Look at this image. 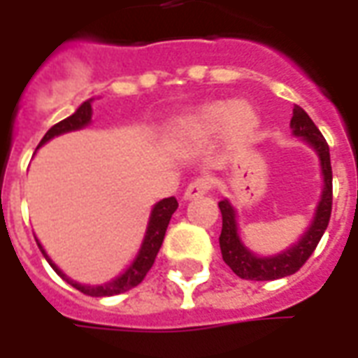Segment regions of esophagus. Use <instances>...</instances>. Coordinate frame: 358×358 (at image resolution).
I'll list each match as a JSON object with an SVG mask.
<instances>
[{
    "mask_svg": "<svg viewBox=\"0 0 358 358\" xmlns=\"http://www.w3.org/2000/svg\"><path fill=\"white\" fill-rule=\"evenodd\" d=\"M213 187V180L209 176H197L189 184H187L186 192H184V197L186 199H192V197H197V195H205Z\"/></svg>",
    "mask_w": 358,
    "mask_h": 358,
    "instance_id": "obj_1",
    "label": "esophagus"
}]
</instances>
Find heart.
<instances>
[{
  "mask_svg": "<svg viewBox=\"0 0 358 358\" xmlns=\"http://www.w3.org/2000/svg\"><path fill=\"white\" fill-rule=\"evenodd\" d=\"M230 122L236 134H248L255 126V113L245 105L217 101L205 105L187 118L184 126L195 132H215Z\"/></svg>",
  "mask_w": 358,
  "mask_h": 358,
  "instance_id": "obj_1",
  "label": "heart"
}]
</instances>
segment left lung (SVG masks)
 <instances>
[{
	"instance_id": "1",
	"label": "left lung",
	"mask_w": 358,
	"mask_h": 358,
	"mask_svg": "<svg viewBox=\"0 0 358 358\" xmlns=\"http://www.w3.org/2000/svg\"><path fill=\"white\" fill-rule=\"evenodd\" d=\"M292 128L293 134L303 138V140H307L320 157L324 174L322 199L318 203L313 224L307 230V234L301 238L299 243L276 257H255L251 251L243 248V243L238 238V228H236V210L232 209V205L226 199L218 203L220 213H222V232H220V238H218L222 259L243 280L263 282V280H278V278L295 274L303 264L307 263L308 257L315 253L316 245H318V241H320L326 228H328V222H330L331 199H334V194H331L330 148H328V143L324 140L320 130L316 128L315 122L310 120V117L301 109L299 105L293 107Z\"/></svg>"
}]
</instances>
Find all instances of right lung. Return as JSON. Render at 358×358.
<instances>
[{
	"label": "right lung",
	"mask_w": 358,
	"mask_h": 358,
	"mask_svg": "<svg viewBox=\"0 0 358 358\" xmlns=\"http://www.w3.org/2000/svg\"><path fill=\"white\" fill-rule=\"evenodd\" d=\"M90 120H92V103L84 101L76 109L74 115H71L65 120H61L55 126H51L50 130L45 132V136L40 141V145L45 143L51 138H55L59 134H65L71 132V130H78V128H84V126L88 124ZM178 209V201L174 199V197H166L163 201H159L151 210V218H149V226H148V232H145V240H143V245H141L140 253L136 257V261L130 264V268L126 270L122 276H118L117 280H113V282H107V284L103 285H80L73 282V280H69V278L61 272V270L55 266V264L51 263V259L45 255V251L42 249V245L38 243V248L42 249L43 257L48 259V263L51 264V268L57 272L59 276H63L69 282V284L76 287L78 292H82L84 295H90V297H110V295H118V293H124L128 289H132L138 284H141V280L145 278L153 263H155V257L159 253V249L163 245L164 240V234H166V228H169V222H171L172 215H174V210Z\"/></svg>",
	"instance_id": "add662e5"
}]
</instances>
